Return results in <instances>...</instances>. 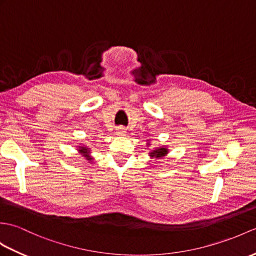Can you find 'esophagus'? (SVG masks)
<instances>
[{"mask_svg":"<svg viewBox=\"0 0 256 256\" xmlns=\"http://www.w3.org/2000/svg\"><path fill=\"white\" fill-rule=\"evenodd\" d=\"M116 133L118 136H124L126 134V128H123V126H118V128H116Z\"/></svg>","mask_w":256,"mask_h":256,"instance_id":"34e87169","label":"esophagus"}]
</instances>
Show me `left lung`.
Returning <instances> with one entry per match:
<instances>
[{"label":"left lung","mask_w":256,"mask_h":256,"mask_svg":"<svg viewBox=\"0 0 256 256\" xmlns=\"http://www.w3.org/2000/svg\"><path fill=\"white\" fill-rule=\"evenodd\" d=\"M146 145H147V147H150V140H147ZM168 154H169L168 147H167V146H164V145H162V146L154 147L152 150H150V152H148V156H150V159H156V160H158V159H162V158H164L166 156L168 155Z\"/></svg>","instance_id":"obj_1"}]
</instances>
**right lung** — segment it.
<instances>
[{
  "label": "right lung",
  "mask_w": 256,
  "mask_h": 256,
  "mask_svg": "<svg viewBox=\"0 0 256 256\" xmlns=\"http://www.w3.org/2000/svg\"><path fill=\"white\" fill-rule=\"evenodd\" d=\"M77 152H78L80 155L84 157L88 162L92 164L94 162V157L92 156V148L85 145V144H80V146H77Z\"/></svg>",
  "instance_id": "1"
}]
</instances>
